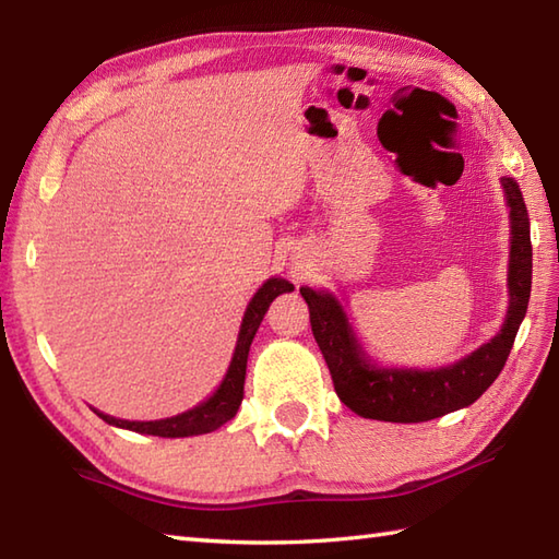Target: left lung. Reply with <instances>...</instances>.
<instances>
[{
	"mask_svg": "<svg viewBox=\"0 0 559 559\" xmlns=\"http://www.w3.org/2000/svg\"><path fill=\"white\" fill-rule=\"evenodd\" d=\"M502 189L512 221V249H509V310L490 343H483L466 358L437 370H396L377 367L367 358L353 334L348 317L334 295L300 288L310 307V324L319 350L329 365L338 399L362 418L384 423H425L466 408L478 401L509 358L516 331L524 322L531 298V228L521 189L512 177H502Z\"/></svg>",
	"mask_w": 559,
	"mask_h": 559,
	"instance_id": "left-lung-1",
	"label": "left lung"
}]
</instances>
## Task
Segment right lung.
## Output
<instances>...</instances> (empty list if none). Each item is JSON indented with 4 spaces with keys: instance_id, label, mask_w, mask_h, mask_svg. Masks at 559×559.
I'll return each mask as SVG.
<instances>
[{
    "instance_id": "obj_1",
    "label": "right lung",
    "mask_w": 559,
    "mask_h": 559,
    "mask_svg": "<svg viewBox=\"0 0 559 559\" xmlns=\"http://www.w3.org/2000/svg\"><path fill=\"white\" fill-rule=\"evenodd\" d=\"M290 290H293V283H288L286 278H269L264 286L254 293V298L249 300L247 312L242 317V326H240V334H237V346H235L228 372H225L221 386L213 391V396H209L204 403H199V406H194L192 411L173 415V418H165V420H146V423L120 420V418H112V415L96 411L98 418H103L108 425L122 427V430L153 435V437H192V435H206V432L218 430L221 425L235 418V413L242 403L247 355L261 319H264L269 305L276 300L281 293H290Z\"/></svg>"
}]
</instances>
